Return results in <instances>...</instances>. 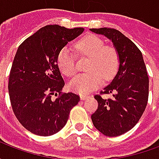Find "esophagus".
Returning <instances> with one entry per match:
<instances>
[{"instance_id": "obj_1", "label": "esophagus", "mask_w": 159, "mask_h": 159, "mask_svg": "<svg viewBox=\"0 0 159 159\" xmlns=\"http://www.w3.org/2000/svg\"><path fill=\"white\" fill-rule=\"evenodd\" d=\"M80 97H81V100H86L87 98H89V95H84V94H82Z\"/></svg>"}]
</instances>
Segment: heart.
I'll return each mask as SVG.
<instances>
[{"instance_id":"1","label":"heart","mask_w":159,"mask_h":159,"mask_svg":"<svg viewBox=\"0 0 159 159\" xmlns=\"http://www.w3.org/2000/svg\"><path fill=\"white\" fill-rule=\"evenodd\" d=\"M76 49L81 55L89 58L87 74L78 75L70 82V89L76 93H87L101 85L103 78L111 79L119 68L120 57L117 48L105 42L96 35L85 36L76 43ZM60 71L66 76L76 72V60L68 48H63L57 57Z\"/></svg>"}]
</instances>
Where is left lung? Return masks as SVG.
Segmentation results:
<instances>
[{"instance_id": "1", "label": "left lung", "mask_w": 159, "mask_h": 159, "mask_svg": "<svg viewBox=\"0 0 159 159\" xmlns=\"http://www.w3.org/2000/svg\"><path fill=\"white\" fill-rule=\"evenodd\" d=\"M111 40L119 53L120 65L112 82L95 94L98 108L92 114L93 126L109 137L123 134L136 125L145 111L149 95V78L142 53L131 40L111 28L90 29ZM113 93L110 99L101 96Z\"/></svg>"}]
</instances>
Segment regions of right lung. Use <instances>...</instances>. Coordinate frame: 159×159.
<instances>
[{"label": "right lung", "instance_id": "obj_1", "mask_svg": "<svg viewBox=\"0 0 159 159\" xmlns=\"http://www.w3.org/2000/svg\"><path fill=\"white\" fill-rule=\"evenodd\" d=\"M50 25L20 44L10 70L8 92L14 115L30 132L49 136L65 127L80 96L63 93L65 82L57 64L59 51L83 32ZM59 97L52 100V95Z\"/></svg>", "mask_w": 159, "mask_h": 159}]
</instances>
